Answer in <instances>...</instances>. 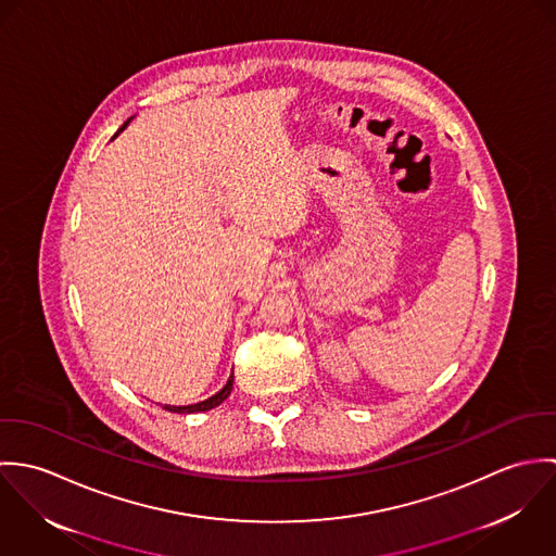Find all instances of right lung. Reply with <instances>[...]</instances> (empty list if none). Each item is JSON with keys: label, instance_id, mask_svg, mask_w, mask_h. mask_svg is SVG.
Listing matches in <instances>:
<instances>
[{"label": "right lung", "instance_id": "obj_1", "mask_svg": "<svg viewBox=\"0 0 556 556\" xmlns=\"http://www.w3.org/2000/svg\"><path fill=\"white\" fill-rule=\"evenodd\" d=\"M132 119V117H130ZM130 119L115 132V137L130 124ZM113 137V139H115ZM111 139V141H113ZM231 390H233V372H231V377H229V381L225 383V388L220 390V392H216L214 396L207 397V400H203V402H197V404H184V406H170V404H164V408L166 410H170V413H203V410H210V408H214V406H218V404H223L227 397L231 396Z\"/></svg>", "mask_w": 556, "mask_h": 556}]
</instances>
